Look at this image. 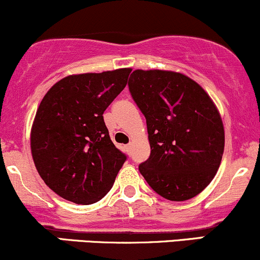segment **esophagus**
Returning <instances> with one entry per match:
<instances>
[{"instance_id":"1","label":"esophagus","mask_w":260,"mask_h":260,"mask_svg":"<svg viewBox=\"0 0 260 260\" xmlns=\"http://www.w3.org/2000/svg\"><path fill=\"white\" fill-rule=\"evenodd\" d=\"M124 149H126V151H127V153L129 154V153H131V149H132V144H127L126 147H124Z\"/></svg>"}]
</instances>
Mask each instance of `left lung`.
<instances>
[{"mask_svg": "<svg viewBox=\"0 0 260 260\" xmlns=\"http://www.w3.org/2000/svg\"><path fill=\"white\" fill-rule=\"evenodd\" d=\"M128 88L147 120L150 143L139 172L169 201L199 194L216 175L225 147L213 100L194 80L171 71L136 70Z\"/></svg>", "mask_w": 260, "mask_h": 260, "instance_id": "left-lung-1", "label": "left lung"}]
</instances>
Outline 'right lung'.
<instances>
[{
    "mask_svg": "<svg viewBox=\"0 0 260 260\" xmlns=\"http://www.w3.org/2000/svg\"><path fill=\"white\" fill-rule=\"evenodd\" d=\"M131 68L68 76L46 92L35 115L30 147L46 186L76 204L99 202L127 160L103 113L127 84Z\"/></svg>",
    "mask_w": 260,
    "mask_h": 260,
    "instance_id": "add662e5",
    "label": "right lung"
}]
</instances>
